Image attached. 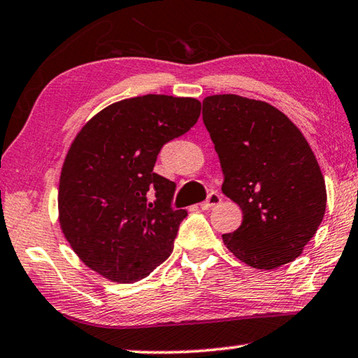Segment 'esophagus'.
I'll use <instances>...</instances> for the list:
<instances>
[{
	"mask_svg": "<svg viewBox=\"0 0 358 358\" xmlns=\"http://www.w3.org/2000/svg\"><path fill=\"white\" fill-rule=\"evenodd\" d=\"M220 201H222V196L219 195V193L217 192H210L208 195V200L203 201L200 204V208L201 209H210L213 206H215V204H219Z\"/></svg>",
	"mask_w": 358,
	"mask_h": 358,
	"instance_id": "1",
	"label": "esophagus"
}]
</instances>
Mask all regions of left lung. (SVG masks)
Here are the masks:
<instances>
[{"mask_svg": "<svg viewBox=\"0 0 358 358\" xmlns=\"http://www.w3.org/2000/svg\"><path fill=\"white\" fill-rule=\"evenodd\" d=\"M217 152L222 192L243 210L224 244L245 265L274 269L301 255L327 206L325 180L296 125L269 103L239 95L203 99Z\"/></svg>", "mask_w": 358, "mask_h": 358, "instance_id": "obj_1", "label": "left lung"}]
</instances>
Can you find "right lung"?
I'll list each match as a JSON object with an SVG mask.
<instances>
[{"instance_id": "1", "label": "right lung", "mask_w": 358, "mask_h": 358, "mask_svg": "<svg viewBox=\"0 0 358 358\" xmlns=\"http://www.w3.org/2000/svg\"><path fill=\"white\" fill-rule=\"evenodd\" d=\"M195 98L144 95L93 115L74 138L58 187V220L87 266L114 282H136L174 248L185 209L176 184L154 173L163 144L196 124Z\"/></svg>"}]
</instances>
